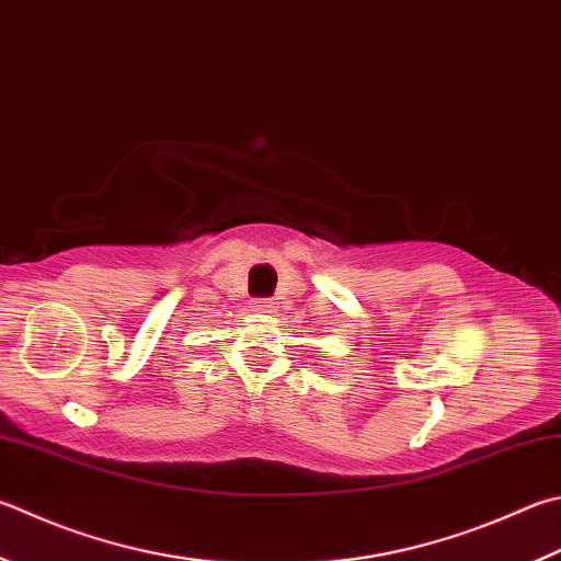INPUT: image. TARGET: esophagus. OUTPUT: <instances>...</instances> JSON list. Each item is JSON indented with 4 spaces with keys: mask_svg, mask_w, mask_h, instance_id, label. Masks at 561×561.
<instances>
[{
    "mask_svg": "<svg viewBox=\"0 0 561 561\" xmlns=\"http://www.w3.org/2000/svg\"><path fill=\"white\" fill-rule=\"evenodd\" d=\"M254 311L272 313L274 311V301L272 299H257V301H254Z\"/></svg>",
    "mask_w": 561,
    "mask_h": 561,
    "instance_id": "esophagus-1",
    "label": "esophagus"
}]
</instances>
